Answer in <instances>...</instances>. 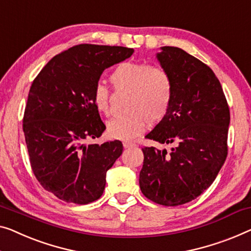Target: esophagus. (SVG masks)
Segmentation results:
<instances>
[{"instance_id": "esophagus-1", "label": "esophagus", "mask_w": 251, "mask_h": 251, "mask_svg": "<svg viewBox=\"0 0 251 251\" xmlns=\"http://www.w3.org/2000/svg\"><path fill=\"white\" fill-rule=\"evenodd\" d=\"M123 145H124V148H125V149L135 148V147H136V144H135V143H133V142H127V141H125L124 143H123Z\"/></svg>"}]
</instances>
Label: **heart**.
Masks as SVG:
<instances>
[{
	"label": "heart",
	"mask_w": 251,
	"mask_h": 251,
	"mask_svg": "<svg viewBox=\"0 0 251 251\" xmlns=\"http://www.w3.org/2000/svg\"><path fill=\"white\" fill-rule=\"evenodd\" d=\"M110 80L118 91L130 93L127 111L129 115L111 119L107 124L108 135L117 140H132L142 134L149 122L156 124L166 117L174 97V83L162 67L148 63H121ZM96 109L109 114V89L98 82L92 91Z\"/></svg>",
	"instance_id": "b5f03b06"
}]
</instances>
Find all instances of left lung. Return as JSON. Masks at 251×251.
<instances>
[{
  "instance_id": "8db88e82",
  "label": "left lung",
  "mask_w": 251,
  "mask_h": 251,
  "mask_svg": "<svg viewBox=\"0 0 251 251\" xmlns=\"http://www.w3.org/2000/svg\"><path fill=\"white\" fill-rule=\"evenodd\" d=\"M156 58L173 78L174 97L166 117L145 137L173 148L142 149L140 188L156 204L177 206L215 180L227 155L230 110L219 78L200 59L171 46L161 47Z\"/></svg>"
}]
</instances>
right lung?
<instances>
[{"mask_svg":"<svg viewBox=\"0 0 251 251\" xmlns=\"http://www.w3.org/2000/svg\"><path fill=\"white\" fill-rule=\"evenodd\" d=\"M133 48L81 44L54 56L33 80L24 116L30 164L45 189L66 203L100 198L106 174L123 152L121 141L85 145L106 126L92 101L102 72Z\"/></svg>","mask_w":251,"mask_h":251,"instance_id":"add662e5","label":"right lung"}]
</instances>
